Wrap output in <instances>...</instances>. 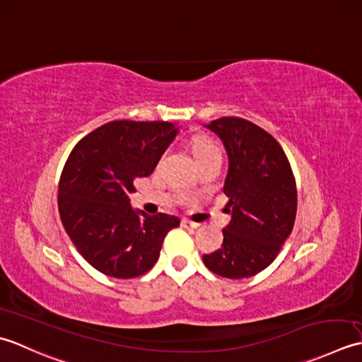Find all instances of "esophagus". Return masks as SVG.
Instances as JSON below:
<instances>
[{"label":"esophagus","mask_w":362,"mask_h":362,"mask_svg":"<svg viewBox=\"0 0 362 362\" xmlns=\"http://www.w3.org/2000/svg\"><path fill=\"white\" fill-rule=\"evenodd\" d=\"M181 225H182L184 228H194V230H195V228L200 226V223L190 222V220H187V218H182V220H181Z\"/></svg>","instance_id":"34e87169"}]
</instances>
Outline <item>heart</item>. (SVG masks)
Instances as JSON below:
<instances>
[{
	"instance_id": "1",
	"label": "heart",
	"mask_w": 362,
	"mask_h": 362,
	"mask_svg": "<svg viewBox=\"0 0 362 362\" xmlns=\"http://www.w3.org/2000/svg\"><path fill=\"white\" fill-rule=\"evenodd\" d=\"M190 146H192V151H194L195 159L209 156V154H220L218 145L214 142L212 139L204 137V136H198L195 139H192Z\"/></svg>"
}]
</instances>
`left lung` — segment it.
<instances>
[{
	"mask_svg": "<svg viewBox=\"0 0 362 362\" xmlns=\"http://www.w3.org/2000/svg\"><path fill=\"white\" fill-rule=\"evenodd\" d=\"M204 127L226 150L223 192L231 222L223 230L222 248L203 255V262L218 276H253L274 262L292 233L297 214L292 168L281 145L252 122L223 117Z\"/></svg>",
	"mask_w": 362,
	"mask_h": 362,
	"instance_id": "8db88e82",
	"label": "left lung"
}]
</instances>
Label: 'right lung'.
<instances>
[{
	"instance_id": "obj_1",
	"label": "right lung",
	"mask_w": 362,
	"mask_h": 362,
	"mask_svg": "<svg viewBox=\"0 0 362 362\" xmlns=\"http://www.w3.org/2000/svg\"><path fill=\"white\" fill-rule=\"evenodd\" d=\"M176 134L168 122H110L81 139L65 162L57 198L62 225L101 274L144 275L158 262L167 233L180 226L178 217L148 216L129 200L134 182L153 173Z\"/></svg>"
}]
</instances>
